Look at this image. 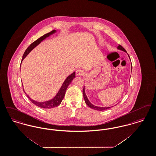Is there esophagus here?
<instances>
[{
  "instance_id": "esophagus-1",
  "label": "esophagus",
  "mask_w": 156,
  "mask_h": 156,
  "mask_svg": "<svg viewBox=\"0 0 156 156\" xmlns=\"http://www.w3.org/2000/svg\"><path fill=\"white\" fill-rule=\"evenodd\" d=\"M85 74V72L82 69H78L76 71V75L80 76V75H83Z\"/></svg>"
}]
</instances>
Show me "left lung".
Here are the masks:
<instances>
[{
	"label": "left lung",
	"instance_id": "8db88e82",
	"mask_svg": "<svg viewBox=\"0 0 156 156\" xmlns=\"http://www.w3.org/2000/svg\"><path fill=\"white\" fill-rule=\"evenodd\" d=\"M118 49L122 51H123L125 52H126V50L120 45H119L118 46ZM129 57L130 58L129 55ZM82 94H83V98H84V100H85V102L86 104L89 106V108L93 109H95V110H97V111H104V110H106V109H109L111 108V107H99V106H96L94 105L91 104L90 102H89L88 98L87 97L86 94H85V88L83 87V91H82Z\"/></svg>",
	"mask_w": 156,
	"mask_h": 156
}]
</instances>
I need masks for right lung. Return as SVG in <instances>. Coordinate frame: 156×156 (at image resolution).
I'll return each mask as SVG.
<instances>
[{
  "mask_svg": "<svg viewBox=\"0 0 156 156\" xmlns=\"http://www.w3.org/2000/svg\"><path fill=\"white\" fill-rule=\"evenodd\" d=\"M56 32V30H54L50 31L48 33H47L44 34V36L40 37L39 38H38L37 40H36L35 41H34L33 43H32L28 47V48L26 49V50L25 51V52L24 53L23 55L22 61L24 59V58L28 55V54L34 48L37 46V45L39 44L43 40H44L45 38H46L47 37H48L49 36L51 35L52 34H54V33ZM75 77V72H74L72 74L69 75L66 80L64 81V83H62L61 88L59 90V91L58 92L57 94L55 96L54 98H52V99L48 101H45L43 102H37L34 100H33L32 99H31L30 97H29L25 92V94H26L27 97H28V98L30 100V101L33 103V104L36 105L37 106L41 108H45V109H50V108H55L57 107V106L59 105L62 99H64V97L65 96V94L66 92L67 88L68 87V85L71 83V82L73 81V79ZM24 90V89H23Z\"/></svg>",
  "mask_w": 156,
  "mask_h": 156,
  "instance_id": "add662e5",
  "label": "right lung"
}]
</instances>
